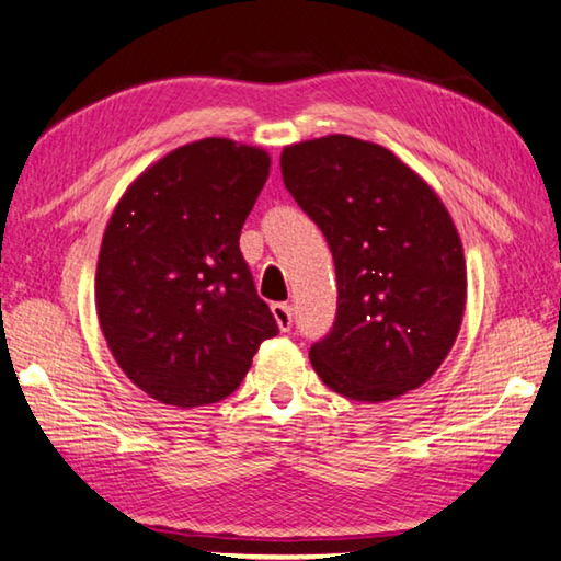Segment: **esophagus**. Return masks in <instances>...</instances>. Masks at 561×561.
<instances>
[{
	"label": "esophagus",
	"mask_w": 561,
	"mask_h": 561,
	"mask_svg": "<svg viewBox=\"0 0 561 561\" xmlns=\"http://www.w3.org/2000/svg\"><path fill=\"white\" fill-rule=\"evenodd\" d=\"M272 314H274V319H277V327L282 331L291 329V307H289V304H284V301L272 304Z\"/></svg>",
	"instance_id": "1"
}]
</instances>
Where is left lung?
<instances>
[{
    "mask_svg": "<svg viewBox=\"0 0 561 561\" xmlns=\"http://www.w3.org/2000/svg\"><path fill=\"white\" fill-rule=\"evenodd\" d=\"M279 165L336 264V321L309 351L314 371L351 401L421 388L450 354L468 299L450 213L391 150L341 133L287 146Z\"/></svg>",
    "mask_w": 561,
    "mask_h": 561,
    "instance_id": "8db88e82",
    "label": "left lung"
}]
</instances>
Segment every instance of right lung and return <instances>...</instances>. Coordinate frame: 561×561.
<instances>
[{
    "instance_id": "add662e5",
    "label": "right lung",
    "mask_w": 561,
    "mask_h": 561,
    "mask_svg": "<svg viewBox=\"0 0 561 561\" xmlns=\"http://www.w3.org/2000/svg\"><path fill=\"white\" fill-rule=\"evenodd\" d=\"M270 153L203 138L148 165L113 207L96 267V314L140 391L178 408L230 396L277 336L240 252Z\"/></svg>"
}]
</instances>
